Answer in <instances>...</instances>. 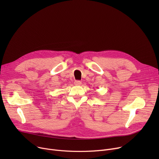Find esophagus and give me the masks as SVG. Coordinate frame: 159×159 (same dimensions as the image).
Listing matches in <instances>:
<instances>
[{
  "mask_svg": "<svg viewBox=\"0 0 159 159\" xmlns=\"http://www.w3.org/2000/svg\"><path fill=\"white\" fill-rule=\"evenodd\" d=\"M81 84H82V82L80 80H75V85L80 86V85H81Z\"/></svg>",
  "mask_w": 159,
  "mask_h": 159,
  "instance_id": "1",
  "label": "esophagus"
}]
</instances>
